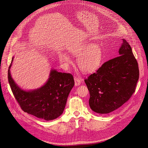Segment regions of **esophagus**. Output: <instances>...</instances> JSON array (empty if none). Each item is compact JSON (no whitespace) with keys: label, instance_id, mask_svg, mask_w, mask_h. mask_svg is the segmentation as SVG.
<instances>
[{"label":"esophagus","instance_id":"esophagus-1","mask_svg":"<svg viewBox=\"0 0 148 148\" xmlns=\"http://www.w3.org/2000/svg\"><path fill=\"white\" fill-rule=\"evenodd\" d=\"M74 81H75V86H79L82 83V79L78 78L77 77H74Z\"/></svg>","mask_w":148,"mask_h":148}]
</instances>
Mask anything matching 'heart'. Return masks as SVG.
Here are the masks:
<instances>
[{
    "label": "heart",
    "instance_id": "heart-1",
    "mask_svg": "<svg viewBox=\"0 0 148 148\" xmlns=\"http://www.w3.org/2000/svg\"><path fill=\"white\" fill-rule=\"evenodd\" d=\"M69 51L74 56H79L77 60V64L84 73L95 71L101 65L103 59V50L99 45L96 44L90 45L88 42H82L72 47ZM59 59L64 65L71 62V58L64 53L59 54Z\"/></svg>",
    "mask_w": 148,
    "mask_h": 148
}]
</instances>
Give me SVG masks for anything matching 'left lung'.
I'll use <instances>...</instances> for the list:
<instances>
[{
    "mask_svg": "<svg viewBox=\"0 0 148 148\" xmlns=\"http://www.w3.org/2000/svg\"><path fill=\"white\" fill-rule=\"evenodd\" d=\"M119 55L84 79L90 94L89 106L97 113L107 114L118 109L136 90L138 63L131 46L123 39Z\"/></svg>",
    "mask_w": 148,
    "mask_h": 148,
    "instance_id": "obj_1",
    "label": "left lung"
}]
</instances>
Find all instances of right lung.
<instances>
[{"mask_svg":"<svg viewBox=\"0 0 148 148\" xmlns=\"http://www.w3.org/2000/svg\"><path fill=\"white\" fill-rule=\"evenodd\" d=\"M9 66L8 78L13 95L25 112L36 117L51 121L63 113L68 97L74 85L73 75L51 70L50 77L43 86L32 91L21 89L12 79Z\"/></svg>","mask_w":148,"mask_h":148,"instance_id":"obj_1","label":"right lung"}]
</instances>
